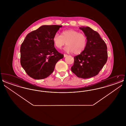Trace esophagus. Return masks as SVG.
I'll return each mask as SVG.
<instances>
[{
	"instance_id": "obj_1",
	"label": "esophagus",
	"mask_w": 126,
	"mask_h": 126,
	"mask_svg": "<svg viewBox=\"0 0 126 126\" xmlns=\"http://www.w3.org/2000/svg\"><path fill=\"white\" fill-rule=\"evenodd\" d=\"M68 56V55H67V54H64V57H66V56Z\"/></svg>"
}]
</instances>
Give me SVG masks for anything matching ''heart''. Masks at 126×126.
Returning a JSON list of instances; mask_svg holds the SVG:
<instances>
[{"instance_id": "1", "label": "heart", "mask_w": 126, "mask_h": 126, "mask_svg": "<svg viewBox=\"0 0 126 126\" xmlns=\"http://www.w3.org/2000/svg\"><path fill=\"white\" fill-rule=\"evenodd\" d=\"M55 46L61 48L65 44V50L67 52L79 54L82 52L87 46V37L82 32L76 30L69 29L63 31L61 35L55 33L52 38Z\"/></svg>"}]
</instances>
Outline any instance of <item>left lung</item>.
Instances as JSON below:
<instances>
[{
    "mask_svg": "<svg viewBox=\"0 0 126 126\" xmlns=\"http://www.w3.org/2000/svg\"><path fill=\"white\" fill-rule=\"evenodd\" d=\"M87 37L84 51L74 57L71 71L80 78H90L97 75L108 59L107 47L100 34L89 27H80Z\"/></svg>",
    "mask_w": 126,
    "mask_h": 126,
    "instance_id": "1",
    "label": "left lung"
}]
</instances>
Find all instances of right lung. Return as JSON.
Wrapping results in <instances>:
<instances>
[{"label": "right lung", "mask_w": 126, "mask_h": 126, "mask_svg": "<svg viewBox=\"0 0 126 126\" xmlns=\"http://www.w3.org/2000/svg\"><path fill=\"white\" fill-rule=\"evenodd\" d=\"M62 25H42L29 33L20 48V63L27 75L42 79L53 72L55 65L64 57L54 47L52 38Z\"/></svg>", "instance_id": "right-lung-1"}]
</instances>
